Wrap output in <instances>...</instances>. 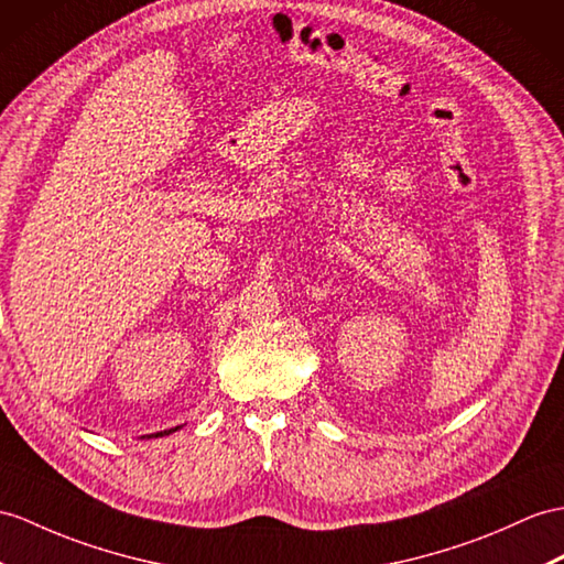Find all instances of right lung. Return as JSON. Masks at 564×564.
<instances>
[{
    "mask_svg": "<svg viewBox=\"0 0 564 564\" xmlns=\"http://www.w3.org/2000/svg\"><path fill=\"white\" fill-rule=\"evenodd\" d=\"M182 429V425H176V429H170V431H160V433H150V435H141V437H162V435H170V433H174V431H178Z\"/></svg>",
    "mask_w": 564,
    "mask_h": 564,
    "instance_id": "1",
    "label": "right lung"
}]
</instances>
